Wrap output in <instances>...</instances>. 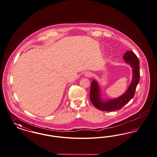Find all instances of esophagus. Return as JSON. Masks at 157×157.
Listing matches in <instances>:
<instances>
[{
	"instance_id": "obj_1",
	"label": "esophagus",
	"mask_w": 157,
	"mask_h": 157,
	"mask_svg": "<svg viewBox=\"0 0 157 157\" xmlns=\"http://www.w3.org/2000/svg\"><path fill=\"white\" fill-rule=\"evenodd\" d=\"M92 73L91 72H86V73H85V76H87V77H91V76H92Z\"/></svg>"
}]
</instances>
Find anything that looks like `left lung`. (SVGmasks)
I'll use <instances>...</instances> for the list:
<instances>
[{
	"label": "left lung",
	"mask_w": 157,
	"mask_h": 157,
	"mask_svg": "<svg viewBox=\"0 0 157 157\" xmlns=\"http://www.w3.org/2000/svg\"><path fill=\"white\" fill-rule=\"evenodd\" d=\"M124 59L132 68L133 78L128 90L122 96L107 101H103L100 98L98 82L95 81L92 82L90 99L93 105L101 111L110 112L120 109L135 96L136 87L140 80V61L132 51H128L124 56Z\"/></svg>",
	"instance_id": "left-lung-1"
}]
</instances>
